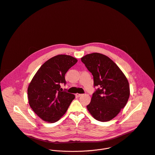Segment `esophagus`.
I'll list each match as a JSON object with an SVG mask.
<instances>
[{"label": "esophagus", "instance_id": "34e87169", "mask_svg": "<svg viewBox=\"0 0 155 155\" xmlns=\"http://www.w3.org/2000/svg\"><path fill=\"white\" fill-rule=\"evenodd\" d=\"M81 96H82L81 94H79V93H76V97H80Z\"/></svg>", "mask_w": 155, "mask_h": 155}]
</instances>
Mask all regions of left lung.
I'll list each match as a JSON object with an SVG mask.
<instances>
[{
	"instance_id": "left-lung-1",
	"label": "left lung",
	"mask_w": 155,
	"mask_h": 155,
	"mask_svg": "<svg viewBox=\"0 0 155 155\" xmlns=\"http://www.w3.org/2000/svg\"><path fill=\"white\" fill-rule=\"evenodd\" d=\"M81 61L92 73L94 87H99L87 109L98 121L111 120L128 101L130 88L126 77L112 59L103 54H88Z\"/></svg>"
}]
</instances>
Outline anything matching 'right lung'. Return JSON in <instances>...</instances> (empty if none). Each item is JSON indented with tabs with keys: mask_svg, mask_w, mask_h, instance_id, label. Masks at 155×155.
I'll return each mask as SVG.
<instances>
[{
	"mask_svg": "<svg viewBox=\"0 0 155 155\" xmlns=\"http://www.w3.org/2000/svg\"><path fill=\"white\" fill-rule=\"evenodd\" d=\"M77 62L70 55H56L45 62L33 77L28 88L29 104L43 120L58 121L75 98L62 91L60 84H66L65 74Z\"/></svg>",
	"mask_w": 155,
	"mask_h": 155,
	"instance_id": "obj_1",
	"label": "right lung"
}]
</instances>
